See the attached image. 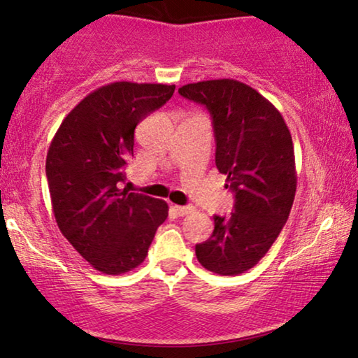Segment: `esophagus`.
Instances as JSON below:
<instances>
[{
    "instance_id": "esophagus-1",
    "label": "esophagus",
    "mask_w": 358,
    "mask_h": 358,
    "mask_svg": "<svg viewBox=\"0 0 358 358\" xmlns=\"http://www.w3.org/2000/svg\"><path fill=\"white\" fill-rule=\"evenodd\" d=\"M173 210L179 217H185V215L194 212V207H190V205H173Z\"/></svg>"
}]
</instances>
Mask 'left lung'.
Listing matches in <instances>:
<instances>
[{
	"instance_id": "obj_1",
	"label": "left lung",
	"mask_w": 358,
	"mask_h": 358,
	"mask_svg": "<svg viewBox=\"0 0 358 358\" xmlns=\"http://www.w3.org/2000/svg\"><path fill=\"white\" fill-rule=\"evenodd\" d=\"M179 94L212 115L215 164L234 194V212L215 215L212 236L195 246V256L210 272L238 275L266 256L290 215L296 192L290 130L275 106L241 81L190 83Z\"/></svg>"
}]
</instances>
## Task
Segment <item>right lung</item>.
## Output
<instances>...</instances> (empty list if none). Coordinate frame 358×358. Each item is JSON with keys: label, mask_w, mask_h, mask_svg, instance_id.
Segmentation results:
<instances>
[{"label": "right lung", "mask_w": 358, "mask_h": 358, "mask_svg": "<svg viewBox=\"0 0 358 358\" xmlns=\"http://www.w3.org/2000/svg\"><path fill=\"white\" fill-rule=\"evenodd\" d=\"M174 85L117 81L87 94L58 127L45 173L57 224L96 271L120 275L145 261L168 218L164 200L122 189L135 127Z\"/></svg>", "instance_id": "obj_1"}]
</instances>
